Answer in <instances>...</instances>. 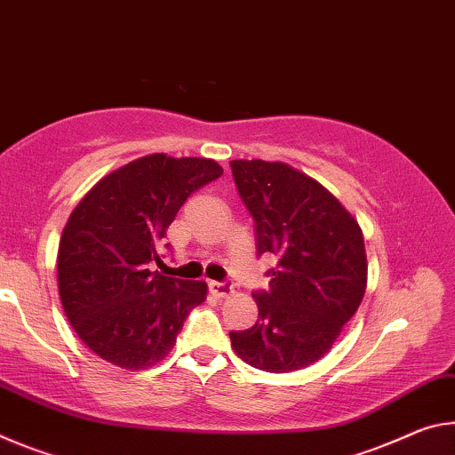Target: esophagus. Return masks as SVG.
<instances>
[{"instance_id": "esophagus-1", "label": "esophagus", "mask_w": 455, "mask_h": 455, "mask_svg": "<svg viewBox=\"0 0 455 455\" xmlns=\"http://www.w3.org/2000/svg\"><path fill=\"white\" fill-rule=\"evenodd\" d=\"M210 292L215 298H223V296H229L234 292V286L229 284V282H210Z\"/></svg>"}]
</instances>
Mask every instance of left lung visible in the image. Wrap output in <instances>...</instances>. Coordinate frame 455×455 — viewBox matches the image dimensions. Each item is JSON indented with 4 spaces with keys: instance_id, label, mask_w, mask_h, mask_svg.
Returning <instances> with one entry per match:
<instances>
[{
    "instance_id": "8db88e82",
    "label": "left lung",
    "mask_w": 455,
    "mask_h": 455,
    "mask_svg": "<svg viewBox=\"0 0 455 455\" xmlns=\"http://www.w3.org/2000/svg\"><path fill=\"white\" fill-rule=\"evenodd\" d=\"M232 165L256 226L258 254L274 256L270 290L256 292L258 323L229 332L235 355L267 373L308 367L331 351L367 288L359 223L316 179L280 161Z\"/></svg>"
}]
</instances>
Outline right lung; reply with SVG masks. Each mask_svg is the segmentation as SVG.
Instances as JSON below:
<instances>
[{
	"mask_svg": "<svg viewBox=\"0 0 455 455\" xmlns=\"http://www.w3.org/2000/svg\"><path fill=\"white\" fill-rule=\"evenodd\" d=\"M221 173L213 159L153 153L102 177L74 207L58 248L60 300L100 359L131 371L153 367L205 300V282L151 267L185 199Z\"/></svg>",
	"mask_w": 455,
	"mask_h": 455,
	"instance_id": "1",
	"label": "right lung"
}]
</instances>
